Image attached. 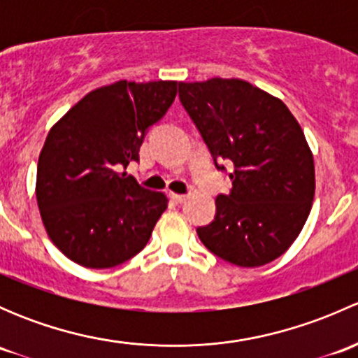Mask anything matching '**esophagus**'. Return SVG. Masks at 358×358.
<instances>
[{"label": "esophagus", "mask_w": 358, "mask_h": 358, "mask_svg": "<svg viewBox=\"0 0 358 358\" xmlns=\"http://www.w3.org/2000/svg\"><path fill=\"white\" fill-rule=\"evenodd\" d=\"M171 199L176 202V204H182V202H185L187 196L185 194H171Z\"/></svg>", "instance_id": "1"}]
</instances>
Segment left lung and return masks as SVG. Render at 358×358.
<instances>
[{
    "label": "left lung",
    "mask_w": 358,
    "mask_h": 358,
    "mask_svg": "<svg viewBox=\"0 0 358 358\" xmlns=\"http://www.w3.org/2000/svg\"><path fill=\"white\" fill-rule=\"evenodd\" d=\"M178 96L232 190L197 236L237 266H262L294 243L312 209L315 169L301 126L282 100L243 79L178 83Z\"/></svg>",
    "instance_id": "1"
}]
</instances>
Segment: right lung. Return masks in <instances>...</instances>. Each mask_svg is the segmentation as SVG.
<instances>
[{
  "instance_id": "add662e5",
  "label": "right lung",
  "mask_w": 358,
  "mask_h": 358,
  "mask_svg": "<svg viewBox=\"0 0 358 358\" xmlns=\"http://www.w3.org/2000/svg\"><path fill=\"white\" fill-rule=\"evenodd\" d=\"M176 81L93 90L50 129L38 161L36 197L50 239L78 265L112 268L138 255L168 208L161 192L122 169L176 96Z\"/></svg>"
}]
</instances>
